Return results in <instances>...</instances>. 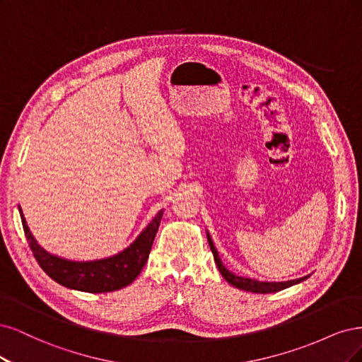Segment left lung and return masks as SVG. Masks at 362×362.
I'll return each instance as SVG.
<instances>
[{
  "mask_svg": "<svg viewBox=\"0 0 362 362\" xmlns=\"http://www.w3.org/2000/svg\"><path fill=\"white\" fill-rule=\"evenodd\" d=\"M207 240H209V245H211V250H212V254H214V259H215V263L218 266V269L221 272V275H223L227 283H230L231 286H235L238 288H242V290H247V291H252V293H274V291H279V290H284L290 286H295L300 281H304V279H307L308 276H302V278H298V279H291V281H283V283H266V281H257V279H251V278H243V276H238L233 272H230L228 269H226V266L223 264V262H221L219 255H218V251L215 248V245L211 239V236H209L207 233Z\"/></svg>",
  "mask_w": 362,
  "mask_h": 362,
  "instance_id": "8db88e82",
  "label": "left lung"
}]
</instances>
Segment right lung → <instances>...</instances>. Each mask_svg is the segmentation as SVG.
<instances>
[{
	"label": "right lung",
	"instance_id": "1",
	"mask_svg": "<svg viewBox=\"0 0 362 362\" xmlns=\"http://www.w3.org/2000/svg\"><path fill=\"white\" fill-rule=\"evenodd\" d=\"M19 214L34 259L37 260L42 269L58 284L74 290L88 291V293H107V291L129 286L134 281L143 271L148 259L151 245H153L162 219L160 211L129 248L112 255V257L95 262H71L45 251L33 238L21 207Z\"/></svg>",
	"mask_w": 362,
	"mask_h": 362
}]
</instances>
